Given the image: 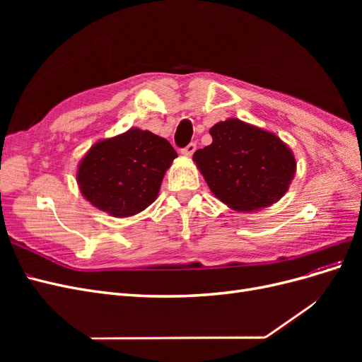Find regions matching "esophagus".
Segmentation results:
<instances>
[{"label":"esophagus","mask_w":362,"mask_h":362,"mask_svg":"<svg viewBox=\"0 0 362 362\" xmlns=\"http://www.w3.org/2000/svg\"><path fill=\"white\" fill-rule=\"evenodd\" d=\"M194 151H196V145H194V144H189L187 146H185V148L181 151V154H182L184 157H192Z\"/></svg>","instance_id":"esophagus-1"}]
</instances>
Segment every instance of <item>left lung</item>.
I'll return each instance as SVG.
<instances>
[{"label":"left lung","mask_w":362,"mask_h":362,"mask_svg":"<svg viewBox=\"0 0 362 362\" xmlns=\"http://www.w3.org/2000/svg\"><path fill=\"white\" fill-rule=\"evenodd\" d=\"M213 144L193 161L216 198L234 211H258L287 193L296 158L270 131L229 117L211 127Z\"/></svg>","instance_id":"left-lung-1"}]
</instances>
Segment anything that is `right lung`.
Returning a JSON list of instances; mask_svg holds the SVG:
<instances>
[{
    "label": "right lung",
    "mask_w": 362,
    "mask_h": 362,
    "mask_svg": "<svg viewBox=\"0 0 362 362\" xmlns=\"http://www.w3.org/2000/svg\"><path fill=\"white\" fill-rule=\"evenodd\" d=\"M177 157L166 139L129 128L87 151L76 169V182L98 210L129 217L157 199L164 173Z\"/></svg>",
    "instance_id": "add662e5"
}]
</instances>
